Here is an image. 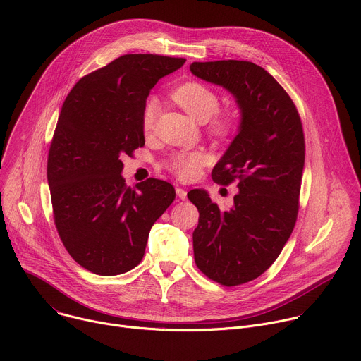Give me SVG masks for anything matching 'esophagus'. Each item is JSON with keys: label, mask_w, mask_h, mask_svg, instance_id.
Returning <instances> with one entry per match:
<instances>
[{"label": "esophagus", "mask_w": 361, "mask_h": 361, "mask_svg": "<svg viewBox=\"0 0 361 361\" xmlns=\"http://www.w3.org/2000/svg\"><path fill=\"white\" fill-rule=\"evenodd\" d=\"M176 192H177V195H178L180 200H185V198H187V191H185L184 188L177 187V188H176Z\"/></svg>", "instance_id": "obj_1"}]
</instances>
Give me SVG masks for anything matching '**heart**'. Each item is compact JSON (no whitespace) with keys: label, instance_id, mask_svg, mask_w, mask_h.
Here are the masks:
<instances>
[{"label":"heart","instance_id":"b5f03b06","mask_svg":"<svg viewBox=\"0 0 361 361\" xmlns=\"http://www.w3.org/2000/svg\"><path fill=\"white\" fill-rule=\"evenodd\" d=\"M171 98L185 110L192 118L207 124L210 134L226 138L235 133L240 124V116L235 110H220L219 94L198 81H188L173 90ZM160 113L157 98H148L142 107L141 124L145 133H151L156 127ZM205 163L202 151H176L166 161L167 169L181 180H191L198 176L201 166Z\"/></svg>","mask_w":361,"mask_h":361}]
</instances>
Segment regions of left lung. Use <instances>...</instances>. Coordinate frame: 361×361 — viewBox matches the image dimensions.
I'll list each match as a JSON object with an SVG mask.
<instances>
[{
	"instance_id": "1",
	"label": "left lung",
	"mask_w": 361,
	"mask_h": 361,
	"mask_svg": "<svg viewBox=\"0 0 361 361\" xmlns=\"http://www.w3.org/2000/svg\"><path fill=\"white\" fill-rule=\"evenodd\" d=\"M190 70L228 90L241 110L238 134L212 173L219 184L238 181L234 205L221 210L204 190L187 194L200 213L192 233L197 267L221 286H240L276 262L295 226L302 126L290 95L260 66L221 60L192 63Z\"/></svg>"
}]
</instances>
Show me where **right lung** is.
Segmentation results:
<instances>
[{
    "label": "right lung",
    "mask_w": 361,
    "mask_h": 361,
    "mask_svg": "<svg viewBox=\"0 0 361 361\" xmlns=\"http://www.w3.org/2000/svg\"><path fill=\"white\" fill-rule=\"evenodd\" d=\"M184 63L126 54L84 75L64 101L47 178L59 235L94 274L117 276L138 266L152 224L176 198L174 187L159 178L128 187L121 159L145 144L141 113L149 90Z\"/></svg>",
    "instance_id": "1"
}]
</instances>
